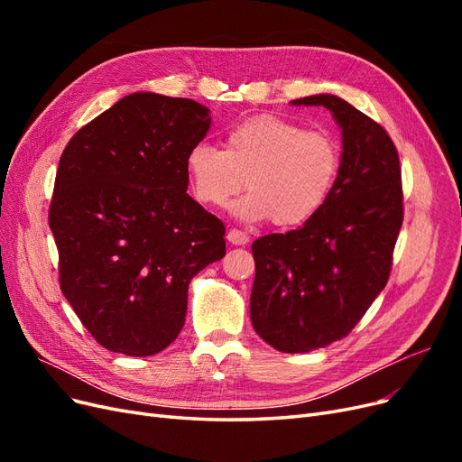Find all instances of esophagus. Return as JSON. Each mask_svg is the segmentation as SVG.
<instances>
[{"mask_svg":"<svg viewBox=\"0 0 462 462\" xmlns=\"http://www.w3.org/2000/svg\"><path fill=\"white\" fill-rule=\"evenodd\" d=\"M227 241H229L231 245H248L250 236H248V233H245V231L229 229V231H227Z\"/></svg>","mask_w":462,"mask_h":462,"instance_id":"34e87169","label":"esophagus"}]
</instances>
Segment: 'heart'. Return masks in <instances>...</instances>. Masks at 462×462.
<instances>
[{"label":"heart","instance_id":"heart-1","mask_svg":"<svg viewBox=\"0 0 462 462\" xmlns=\"http://www.w3.org/2000/svg\"><path fill=\"white\" fill-rule=\"evenodd\" d=\"M341 167V148L326 131H309L277 116H254L233 125L223 150L194 144L187 173L199 202L223 208L246 189L235 214L246 221L270 219L295 227L328 202Z\"/></svg>","mask_w":462,"mask_h":462}]
</instances>
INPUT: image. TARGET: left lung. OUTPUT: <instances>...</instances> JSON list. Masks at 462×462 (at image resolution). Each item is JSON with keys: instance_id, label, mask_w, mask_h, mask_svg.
Here are the masks:
<instances>
[{"instance_id": "1", "label": "left lung", "mask_w": 462, "mask_h": 462, "mask_svg": "<svg viewBox=\"0 0 462 462\" xmlns=\"http://www.w3.org/2000/svg\"><path fill=\"white\" fill-rule=\"evenodd\" d=\"M295 106L328 107L343 133L337 180L302 227L260 236L250 318L282 353L346 337L385 287L402 226L399 153L380 123L331 94Z\"/></svg>"}]
</instances>
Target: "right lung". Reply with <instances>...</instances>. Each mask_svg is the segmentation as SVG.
I'll return each instance as SVG.
<instances>
[{"mask_svg": "<svg viewBox=\"0 0 462 462\" xmlns=\"http://www.w3.org/2000/svg\"><path fill=\"white\" fill-rule=\"evenodd\" d=\"M208 111L134 92L61 153L48 217L60 285L107 351L150 356L171 345L190 279L226 256L221 219L187 194V153L209 129Z\"/></svg>", "mask_w": 462, "mask_h": 462, "instance_id": "1", "label": "right lung"}]
</instances>
